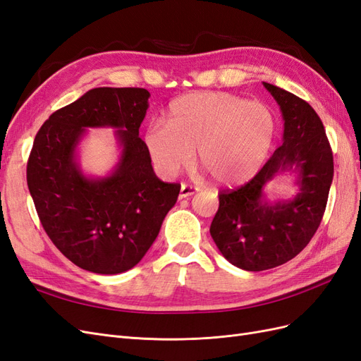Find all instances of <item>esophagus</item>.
<instances>
[{
  "instance_id": "1",
  "label": "esophagus",
  "mask_w": 361,
  "mask_h": 361,
  "mask_svg": "<svg viewBox=\"0 0 361 361\" xmlns=\"http://www.w3.org/2000/svg\"><path fill=\"white\" fill-rule=\"evenodd\" d=\"M197 191H199L197 187H192V185H188V183H182V185H180L179 199H187V197H190V195L195 194Z\"/></svg>"
}]
</instances>
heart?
I'll use <instances>...</instances> for the list:
<instances>
[{
    "label": "heart",
    "instance_id": "obj_1",
    "mask_svg": "<svg viewBox=\"0 0 361 361\" xmlns=\"http://www.w3.org/2000/svg\"><path fill=\"white\" fill-rule=\"evenodd\" d=\"M277 120L271 108L224 92L190 93L169 106L167 123L152 122L145 145L155 167L174 178L194 162L221 185L247 182L274 145Z\"/></svg>",
    "mask_w": 361,
    "mask_h": 361
}]
</instances>
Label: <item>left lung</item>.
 Returning a JSON list of instances; mask_svg holds the SVG:
<instances>
[{"instance_id":"8db88e82","label":"left lung","mask_w":361,"mask_h":361,"mask_svg":"<svg viewBox=\"0 0 361 361\" xmlns=\"http://www.w3.org/2000/svg\"><path fill=\"white\" fill-rule=\"evenodd\" d=\"M264 85L285 120L283 145L250 182L220 191L209 228L221 255L245 271L276 268L302 251L322 221L334 174L333 152L319 116L301 97ZM285 171L298 173L300 190L292 201L271 204L264 199V185Z\"/></svg>"}]
</instances>
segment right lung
I'll return each instance as SVG.
<instances>
[{
	"mask_svg": "<svg viewBox=\"0 0 361 361\" xmlns=\"http://www.w3.org/2000/svg\"><path fill=\"white\" fill-rule=\"evenodd\" d=\"M150 93L99 87L52 113L27 162V183L47 235L76 267L96 274L134 268L178 200L179 183L157 178L138 129ZM117 127L123 157L110 177L85 178L74 147L85 127Z\"/></svg>",
	"mask_w": 361,
	"mask_h": 361,
	"instance_id": "right-lung-1",
	"label": "right lung"
}]
</instances>
